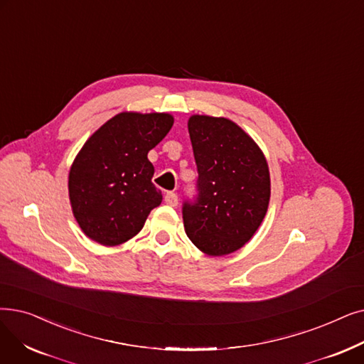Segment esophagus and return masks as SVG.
<instances>
[{
	"label": "esophagus",
	"instance_id": "34e87169",
	"mask_svg": "<svg viewBox=\"0 0 364 364\" xmlns=\"http://www.w3.org/2000/svg\"><path fill=\"white\" fill-rule=\"evenodd\" d=\"M165 202L169 205V207H177V205H178V196H177V193L168 192V193L165 195Z\"/></svg>",
	"mask_w": 364,
	"mask_h": 364
}]
</instances>
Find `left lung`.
Wrapping results in <instances>:
<instances>
[{
  "mask_svg": "<svg viewBox=\"0 0 364 364\" xmlns=\"http://www.w3.org/2000/svg\"><path fill=\"white\" fill-rule=\"evenodd\" d=\"M188 134L198 196L183 203L186 233L205 255H230L252 238L266 215L269 168L252 138L229 119L195 114Z\"/></svg>",
  "mask_w": 364,
  "mask_h": 364,
  "instance_id": "obj_1",
  "label": "left lung"
}]
</instances>
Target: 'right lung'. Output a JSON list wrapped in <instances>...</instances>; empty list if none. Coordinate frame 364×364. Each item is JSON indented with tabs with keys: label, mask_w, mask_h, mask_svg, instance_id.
<instances>
[{
	"label": "right lung",
	"mask_w": 364,
	"mask_h": 364,
	"mask_svg": "<svg viewBox=\"0 0 364 364\" xmlns=\"http://www.w3.org/2000/svg\"><path fill=\"white\" fill-rule=\"evenodd\" d=\"M173 124L168 113H120L104 123L78 151L68 177L71 208L90 240L119 245L143 229L162 202L151 183L149 151Z\"/></svg>",
	"instance_id": "add662e5"
}]
</instances>
